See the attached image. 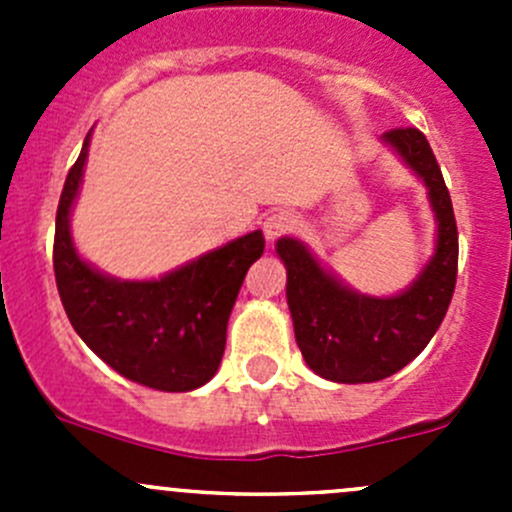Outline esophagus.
<instances>
[{"label": "esophagus", "mask_w": 512, "mask_h": 512, "mask_svg": "<svg viewBox=\"0 0 512 512\" xmlns=\"http://www.w3.org/2000/svg\"><path fill=\"white\" fill-rule=\"evenodd\" d=\"M297 225H299L297 215L289 213V210H275V213H270L265 218L262 230H265L267 240H275V237L289 235V232L297 230Z\"/></svg>", "instance_id": "1"}]
</instances>
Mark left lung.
<instances>
[{
	"mask_svg": "<svg viewBox=\"0 0 512 512\" xmlns=\"http://www.w3.org/2000/svg\"><path fill=\"white\" fill-rule=\"evenodd\" d=\"M384 143L423 180L438 223L436 252L404 292L394 297L354 292L324 270L302 242L277 240L299 352L314 374L337 384H371L404 369L441 327L456 289V215L436 156L418 128L386 131Z\"/></svg>",
	"mask_w": 512,
	"mask_h": 512,
	"instance_id": "left-lung-1",
	"label": "left lung"
}]
</instances>
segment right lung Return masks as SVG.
<instances>
[{
    "mask_svg": "<svg viewBox=\"0 0 512 512\" xmlns=\"http://www.w3.org/2000/svg\"><path fill=\"white\" fill-rule=\"evenodd\" d=\"M91 131L56 210L54 275L71 327L111 369L158 391L208 384L225 352L227 319L247 270L265 252L260 230L227 242L160 280L128 282L94 270L69 230Z\"/></svg>",
    "mask_w": 512,
    "mask_h": 512,
    "instance_id": "obj_1",
    "label": "right lung"
}]
</instances>
